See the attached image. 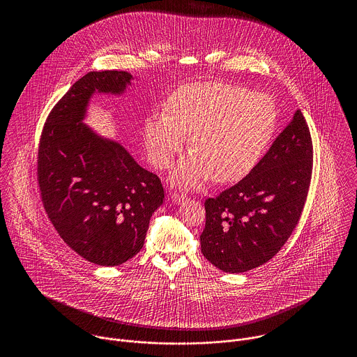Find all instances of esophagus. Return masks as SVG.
Returning a JSON list of instances; mask_svg holds the SVG:
<instances>
[{
	"mask_svg": "<svg viewBox=\"0 0 357 357\" xmlns=\"http://www.w3.org/2000/svg\"><path fill=\"white\" fill-rule=\"evenodd\" d=\"M171 199H172L174 204H185V202H187L186 194H183V192H172L171 194Z\"/></svg>",
	"mask_w": 357,
	"mask_h": 357,
	"instance_id": "34e87169",
	"label": "esophagus"
}]
</instances>
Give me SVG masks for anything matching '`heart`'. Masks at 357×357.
Returning <instances> with one entry per match:
<instances>
[{
  "label": "heart",
  "mask_w": 357,
  "mask_h": 357,
  "mask_svg": "<svg viewBox=\"0 0 357 357\" xmlns=\"http://www.w3.org/2000/svg\"><path fill=\"white\" fill-rule=\"evenodd\" d=\"M166 109L144 120V144L153 166L167 169L188 136L191 153L172 176L185 186H199L210 176L217 183L245 176L269 147L278 123L268 96L226 83L182 86Z\"/></svg>",
  "instance_id": "heart-1"
}]
</instances>
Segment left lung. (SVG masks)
Instances as JSON below:
<instances>
[{"label": "left lung", "instance_id": "obj_1", "mask_svg": "<svg viewBox=\"0 0 357 357\" xmlns=\"http://www.w3.org/2000/svg\"><path fill=\"white\" fill-rule=\"evenodd\" d=\"M313 167L309 127L300 109L243 179L204 201L201 249L226 273L252 271L278 253L301 217Z\"/></svg>", "mask_w": 357, "mask_h": 357}]
</instances>
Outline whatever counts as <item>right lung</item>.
<instances>
[{"instance_id":"add662e5","label":"right lung","mask_w":357,"mask_h":357,"mask_svg":"<svg viewBox=\"0 0 357 357\" xmlns=\"http://www.w3.org/2000/svg\"><path fill=\"white\" fill-rule=\"evenodd\" d=\"M132 79L124 70L88 72L53 107L38 146L37 181L48 218L72 250L100 266H118L140 252L165 199L155 174L82 123L95 93L121 95Z\"/></svg>"}]
</instances>
